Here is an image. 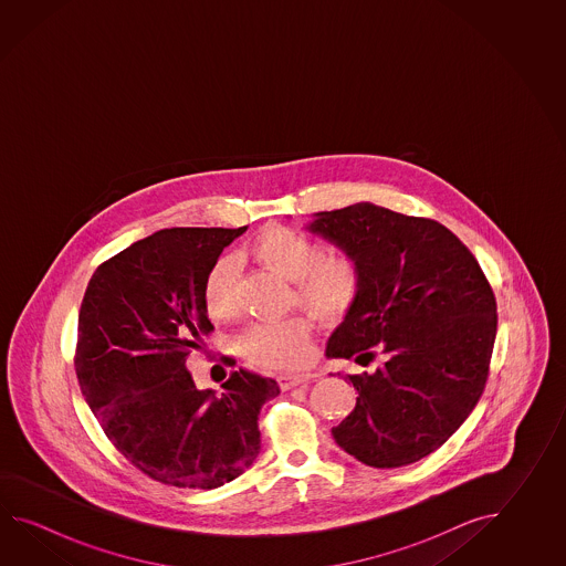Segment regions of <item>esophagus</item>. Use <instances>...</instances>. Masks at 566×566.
<instances>
[{"label": "esophagus", "instance_id": "esophagus-1", "mask_svg": "<svg viewBox=\"0 0 566 566\" xmlns=\"http://www.w3.org/2000/svg\"><path fill=\"white\" fill-rule=\"evenodd\" d=\"M313 378H315V374L310 373L281 374L277 378V382L283 390H289V388H295V386L307 385Z\"/></svg>", "mask_w": 566, "mask_h": 566}]
</instances>
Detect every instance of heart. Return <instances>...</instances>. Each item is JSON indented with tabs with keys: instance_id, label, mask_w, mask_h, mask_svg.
Masks as SVG:
<instances>
[{
	"instance_id": "1",
	"label": "heart",
	"mask_w": 566,
	"mask_h": 566,
	"mask_svg": "<svg viewBox=\"0 0 566 566\" xmlns=\"http://www.w3.org/2000/svg\"><path fill=\"white\" fill-rule=\"evenodd\" d=\"M259 265L293 281L295 300L319 322L332 324L346 317L360 297L361 273L349 254H325L322 242L291 227L273 224L249 244ZM205 312L214 322L237 312L234 265L218 259L202 281ZM242 356L271 370L300 368L312 356V325L303 317L249 325L239 336Z\"/></svg>"
}]
</instances>
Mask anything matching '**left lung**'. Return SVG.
I'll return each mask as SVG.
<instances>
[{"instance_id": "obj_1", "label": "left lung", "mask_w": 566, "mask_h": 566, "mask_svg": "<svg viewBox=\"0 0 566 566\" xmlns=\"http://www.w3.org/2000/svg\"><path fill=\"white\" fill-rule=\"evenodd\" d=\"M310 229L349 254L360 297L325 354L376 373L348 376L356 409L332 429L370 468H402L446 443L475 409L497 329L492 285L478 259L437 220L370 202L317 212Z\"/></svg>"}]
</instances>
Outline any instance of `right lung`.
I'll return each instance as SVG.
<instances>
[{"instance_id":"right-lung-1","label":"right lung","mask_w":566,"mask_h":566,"mask_svg":"<svg viewBox=\"0 0 566 566\" xmlns=\"http://www.w3.org/2000/svg\"><path fill=\"white\" fill-rule=\"evenodd\" d=\"M241 229H164L96 266L78 313L74 370L101 429L151 480L214 490L261 451L259 412L279 386L234 370L217 397L186 360L214 332L206 271Z\"/></svg>"}]
</instances>
